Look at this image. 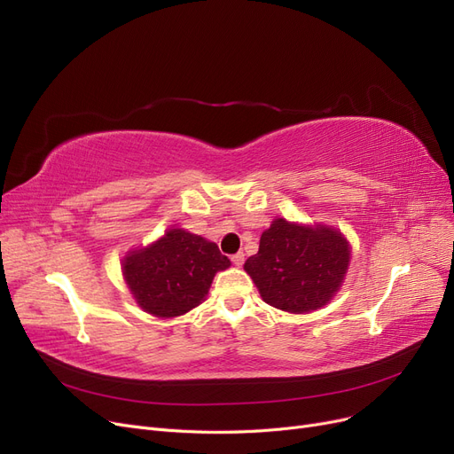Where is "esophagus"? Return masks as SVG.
<instances>
[{
	"label": "esophagus",
	"instance_id": "obj_1",
	"mask_svg": "<svg viewBox=\"0 0 454 454\" xmlns=\"http://www.w3.org/2000/svg\"><path fill=\"white\" fill-rule=\"evenodd\" d=\"M231 262H233V265H238V267H241V265H243V262H245V254H243V253H238V254H233V256H231Z\"/></svg>",
	"mask_w": 454,
	"mask_h": 454
}]
</instances>
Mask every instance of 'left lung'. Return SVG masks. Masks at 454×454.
<instances>
[{
    "mask_svg": "<svg viewBox=\"0 0 454 454\" xmlns=\"http://www.w3.org/2000/svg\"><path fill=\"white\" fill-rule=\"evenodd\" d=\"M349 260L351 245L340 230L278 216L262 233L258 254L250 256L243 270L267 305L309 314L339 294Z\"/></svg>",
    "mask_w": 454,
    "mask_h": 454,
    "instance_id": "8db88e82",
    "label": "left lung"
}]
</instances>
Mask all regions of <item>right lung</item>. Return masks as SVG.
I'll return each mask as SVG.
<instances>
[{
  "mask_svg": "<svg viewBox=\"0 0 454 454\" xmlns=\"http://www.w3.org/2000/svg\"><path fill=\"white\" fill-rule=\"evenodd\" d=\"M230 265L216 243L172 226L147 247L130 248L121 260V271L137 305L168 320L206 301L215 275Z\"/></svg>",
  "mask_w": 454,
  "mask_h": 454,
  "instance_id": "obj_1",
  "label": "right lung"
}]
</instances>
